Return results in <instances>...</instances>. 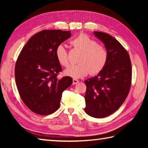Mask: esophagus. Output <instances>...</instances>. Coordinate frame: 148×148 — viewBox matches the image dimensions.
Wrapping results in <instances>:
<instances>
[{
	"instance_id": "esophagus-1",
	"label": "esophagus",
	"mask_w": 148,
	"mask_h": 148,
	"mask_svg": "<svg viewBox=\"0 0 148 148\" xmlns=\"http://www.w3.org/2000/svg\"><path fill=\"white\" fill-rule=\"evenodd\" d=\"M78 83H79V81L76 79H73V80H72V84H76Z\"/></svg>"
}]
</instances>
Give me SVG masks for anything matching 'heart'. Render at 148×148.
<instances>
[{"label": "heart", "instance_id": "1", "mask_svg": "<svg viewBox=\"0 0 148 148\" xmlns=\"http://www.w3.org/2000/svg\"><path fill=\"white\" fill-rule=\"evenodd\" d=\"M72 44L82 52L78 59L79 64L69 66L64 71L66 76L78 79L85 77L90 72L92 75L99 74L105 67L108 53L104 47L97 45L96 40L81 34L72 40ZM55 55L62 65H68V54L64 44H60L56 47Z\"/></svg>", "mask_w": 148, "mask_h": 148}]
</instances>
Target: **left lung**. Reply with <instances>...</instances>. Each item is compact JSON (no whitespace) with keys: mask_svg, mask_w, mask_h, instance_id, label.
<instances>
[{"mask_svg":"<svg viewBox=\"0 0 148 148\" xmlns=\"http://www.w3.org/2000/svg\"><path fill=\"white\" fill-rule=\"evenodd\" d=\"M93 34L104 45L108 59L101 72L84 81V111L92 117L102 118L117 111L126 99L131 86L132 64L128 52L114 37L96 31Z\"/></svg>","mask_w":148,"mask_h":148,"instance_id":"1","label":"left lung"}]
</instances>
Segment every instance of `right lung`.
Listing matches in <instances>:
<instances>
[{"instance_id":"add662e5","label":"right lung","mask_w":148,"mask_h":148,"mask_svg":"<svg viewBox=\"0 0 148 148\" xmlns=\"http://www.w3.org/2000/svg\"><path fill=\"white\" fill-rule=\"evenodd\" d=\"M71 36V31H40L29 40L17 59L14 74L18 90L25 104L36 114L55 112L63 92L72 83L71 77H57L62 69L55 55L57 46Z\"/></svg>"}]
</instances>
